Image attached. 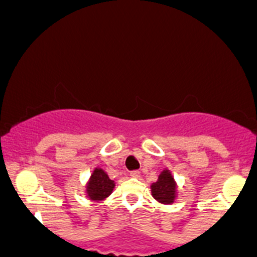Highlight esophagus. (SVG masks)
<instances>
[{
  "label": "esophagus",
  "instance_id": "obj_1",
  "mask_svg": "<svg viewBox=\"0 0 257 257\" xmlns=\"http://www.w3.org/2000/svg\"><path fill=\"white\" fill-rule=\"evenodd\" d=\"M141 173L139 170H132V172H130V176H132V178H140Z\"/></svg>",
  "mask_w": 257,
  "mask_h": 257
}]
</instances>
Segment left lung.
<instances>
[{"label": "left lung", "mask_w": 257, "mask_h": 257, "mask_svg": "<svg viewBox=\"0 0 257 257\" xmlns=\"http://www.w3.org/2000/svg\"><path fill=\"white\" fill-rule=\"evenodd\" d=\"M152 194L157 201L162 203H172L175 197V183L168 170L159 175L157 183L152 185Z\"/></svg>", "instance_id": "8db88e82"}]
</instances>
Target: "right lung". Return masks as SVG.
Returning <instances> with one entry per match:
<instances>
[{
    "label": "right lung",
    "instance_id": "obj_1",
    "mask_svg": "<svg viewBox=\"0 0 257 257\" xmlns=\"http://www.w3.org/2000/svg\"><path fill=\"white\" fill-rule=\"evenodd\" d=\"M114 186V181L110 180L109 176L103 170L95 169L88 184V195L92 200L100 201L111 194Z\"/></svg>",
    "mask_w": 257,
    "mask_h": 257
}]
</instances>
